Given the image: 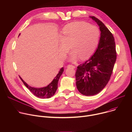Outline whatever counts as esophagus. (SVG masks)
Returning <instances> with one entry per match:
<instances>
[{"label":"esophagus","instance_id":"34e87169","mask_svg":"<svg viewBox=\"0 0 132 132\" xmlns=\"http://www.w3.org/2000/svg\"><path fill=\"white\" fill-rule=\"evenodd\" d=\"M67 68H76V67H75V66H73V65H69L67 66Z\"/></svg>","mask_w":132,"mask_h":132}]
</instances>
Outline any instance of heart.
Segmentation results:
<instances>
[{"label":"heart","instance_id":"b5f03b06","mask_svg":"<svg viewBox=\"0 0 132 132\" xmlns=\"http://www.w3.org/2000/svg\"><path fill=\"white\" fill-rule=\"evenodd\" d=\"M100 32L95 26L83 21L73 22L66 24L60 35L61 43L60 53L64 57L69 50H72L69 61H76L89 59L95 52L100 41Z\"/></svg>","mask_w":132,"mask_h":132}]
</instances>
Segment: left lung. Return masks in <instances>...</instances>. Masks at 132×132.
Returning a JSON list of instances; mask_svg holds the SVG:
<instances>
[{
    "label": "left lung",
    "instance_id": "obj_1",
    "mask_svg": "<svg viewBox=\"0 0 132 132\" xmlns=\"http://www.w3.org/2000/svg\"><path fill=\"white\" fill-rule=\"evenodd\" d=\"M90 18L96 22L101 31L98 47L88 61L78 65L75 74L77 89L87 96L97 95L105 87L117 60L113 35L98 18Z\"/></svg>",
    "mask_w": 132,
    "mask_h": 132
}]
</instances>
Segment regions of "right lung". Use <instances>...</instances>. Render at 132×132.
<instances>
[{
  "instance_id": "obj_1",
  "label": "right lung",
  "mask_w": 132,
  "mask_h": 132,
  "mask_svg": "<svg viewBox=\"0 0 132 132\" xmlns=\"http://www.w3.org/2000/svg\"><path fill=\"white\" fill-rule=\"evenodd\" d=\"M64 71L62 67L53 81L46 87L43 88H34L28 85L21 77L20 79L27 88L36 97L42 99H48L54 95L58 87V82L60 77Z\"/></svg>"
}]
</instances>
